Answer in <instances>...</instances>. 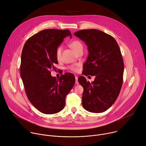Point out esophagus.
Instances as JSON below:
<instances>
[{
	"instance_id": "34e87169",
	"label": "esophagus",
	"mask_w": 146,
	"mask_h": 146,
	"mask_svg": "<svg viewBox=\"0 0 146 146\" xmlns=\"http://www.w3.org/2000/svg\"><path fill=\"white\" fill-rule=\"evenodd\" d=\"M75 79H76V82H75V84H76V85H78L79 83H78V77L77 76H75Z\"/></svg>"
}]
</instances>
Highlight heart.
Returning <instances> with one entry per match:
<instances>
[{
	"mask_svg": "<svg viewBox=\"0 0 146 146\" xmlns=\"http://www.w3.org/2000/svg\"><path fill=\"white\" fill-rule=\"evenodd\" d=\"M69 46L74 52H76L80 48L82 47V44L80 42V41H78L77 40H74V41H71V42L69 44ZM61 51H62V47H58L56 50V56L58 59L59 58L60 56ZM70 69L74 72H77L78 70V68L75 66H71L70 68Z\"/></svg>",
	"mask_w": 146,
	"mask_h": 146,
	"instance_id": "heart-1",
	"label": "heart"
}]
</instances>
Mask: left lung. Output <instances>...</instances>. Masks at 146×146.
Segmentation results:
<instances>
[{"label":"left lung","instance_id":"8db88e82","mask_svg":"<svg viewBox=\"0 0 146 146\" xmlns=\"http://www.w3.org/2000/svg\"><path fill=\"white\" fill-rule=\"evenodd\" d=\"M74 35L88 47L82 74L95 76L91 83L84 76L78 78L84 88L82 106L91 113L104 112L113 105L122 85L124 65L119 47L113 37L98 29L80 30Z\"/></svg>","mask_w":146,"mask_h":146}]
</instances>
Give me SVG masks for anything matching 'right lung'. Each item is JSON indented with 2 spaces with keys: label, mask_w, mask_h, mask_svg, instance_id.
<instances>
[{
  "label": "right lung",
  "mask_w": 146,
  "mask_h": 146,
  "mask_svg": "<svg viewBox=\"0 0 146 146\" xmlns=\"http://www.w3.org/2000/svg\"><path fill=\"white\" fill-rule=\"evenodd\" d=\"M70 31L48 29L29 38L23 49L20 72L27 97L40 112L57 113L65 106V98L75 83L70 73L59 79L52 77L50 70L58 64L56 50Z\"/></svg>",
  "instance_id": "add662e5"
}]
</instances>
